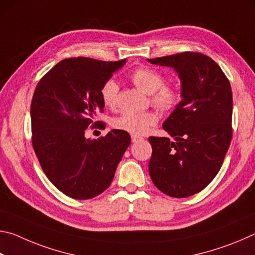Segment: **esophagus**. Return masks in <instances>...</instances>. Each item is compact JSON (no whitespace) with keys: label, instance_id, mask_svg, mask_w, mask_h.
<instances>
[{"label":"esophagus","instance_id":"1","mask_svg":"<svg viewBox=\"0 0 255 255\" xmlns=\"http://www.w3.org/2000/svg\"><path fill=\"white\" fill-rule=\"evenodd\" d=\"M140 139H143V137L137 136V135H131V141H132V143H136V141L140 140Z\"/></svg>","mask_w":255,"mask_h":255}]
</instances>
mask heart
<instances>
[{"label":"heart","mask_w":255,"mask_h":255,"mask_svg":"<svg viewBox=\"0 0 255 255\" xmlns=\"http://www.w3.org/2000/svg\"><path fill=\"white\" fill-rule=\"evenodd\" d=\"M130 80L140 91L149 94L152 103L161 110L172 109L181 99L180 90L174 85L164 84V77L158 71L150 67H138L131 73ZM119 86L114 80L106 81L101 86L100 93L103 103L112 108L117 103ZM157 115L154 111L124 112L115 118L112 126L116 129L127 131L131 135H144L148 129L156 125Z\"/></svg>","instance_id":"obj_1"}]
</instances>
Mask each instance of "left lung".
Returning <instances> with one entry per match:
<instances>
[{"instance_id":"8db88e82","label":"left lung","mask_w":255,"mask_h":255,"mask_svg":"<svg viewBox=\"0 0 255 255\" xmlns=\"http://www.w3.org/2000/svg\"><path fill=\"white\" fill-rule=\"evenodd\" d=\"M173 68L182 100L163 123L169 137H149L150 179L163 193L185 198L200 192L217 175L232 140L230 81L208 56L185 51L147 59Z\"/></svg>"}]
</instances>
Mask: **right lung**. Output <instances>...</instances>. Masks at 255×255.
Here are the masks:
<instances>
[{
  "label": "right lung",
  "instance_id": "obj_1",
  "mask_svg": "<svg viewBox=\"0 0 255 255\" xmlns=\"http://www.w3.org/2000/svg\"><path fill=\"white\" fill-rule=\"evenodd\" d=\"M125 64L126 59H64L34 90L30 108L34 153L50 182L73 199H91L105 191L130 145L129 133L120 129L99 139L84 136L86 128L101 124L96 122L105 108L101 86Z\"/></svg>",
  "mask_w": 255,
  "mask_h": 255
}]
</instances>
